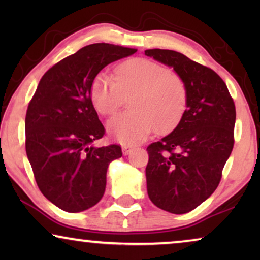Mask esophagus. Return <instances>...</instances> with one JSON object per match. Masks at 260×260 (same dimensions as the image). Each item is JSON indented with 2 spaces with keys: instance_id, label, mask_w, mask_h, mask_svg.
Masks as SVG:
<instances>
[{
  "instance_id": "esophagus-1",
  "label": "esophagus",
  "mask_w": 260,
  "mask_h": 260,
  "mask_svg": "<svg viewBox=\"0 0 260 260\" xmlns=\"http://www.w3.org/2000/svg\"><path fill=\"white\" fill-rule=\"evenodd\" d=\"M122 150H123V154L124 155H129L131 151H133V147H130V145H125L124 144L122 147Z\"/></svg>"
}]
</instances>
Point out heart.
I'll list each match as a JSON object with an SVG mask.
<instances>
[{"instance_id":"1","label":"heart","mask_w":260,"mask_h":260,"mask_svg":"<svg viewBox=\"0 0 260 260\" xmlns=\"http://www.w3.org/2000/svg\"><path fill=\"white\" fill-rule=\"evenodd\" d=\"M135 92L134 111L117 115L108 124L110 134L124 144L140 143L155 127L159 134L170 131L187 108L184 80L152 60H129L117 69L116 79L102 72L91 84L92 103L104 116L113 115L122 106L124 95Z\"/></svg>"}]
</instances>
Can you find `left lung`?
Wrapping results in <instances>:
<instances>
[{"label":"left lung","mask_w":260,"mask_h":260,"mask_svg":"<svg viewBox=\"0 0 260 260\" xmlns=\"http://www.w3.org/2000/svg\"><path fill=\"white\" fill-rule=\"evenodd\" d=\"M144 54L173 67L188 88L187 109L169 135L147 148L148 195L173 214L193 211L221 180L234 144L236 106L225 81L214 71L169 49Z\"/></svg>","instance_id":"1"}]
</instances>
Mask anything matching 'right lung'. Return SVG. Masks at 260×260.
<instances>
[{"label":"right lung","mask_w":260,"mask_h":260,"mask_svg":"<svg viewBox=\"0 0 260 260\" xmlns=\"http://www.w3.org/2000/svg\"><path fill=\"white\" fill-rule=\"evenodd\" d=\"M137 49L85 46L41 78L26 113V152L39 189L62 211L78 213L101 201L106 172L122 157L119 145L93 147L105 129L92 104L91 84L116 60Z\"/></svg>","instance_id":"right-lung-1"}]
</instances>
